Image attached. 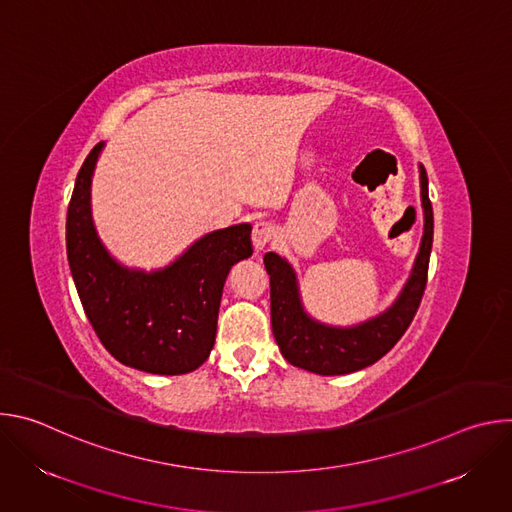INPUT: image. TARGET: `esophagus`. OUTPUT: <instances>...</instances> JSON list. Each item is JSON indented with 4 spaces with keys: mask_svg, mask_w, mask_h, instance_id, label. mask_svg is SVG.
<instances>
[{
    "mask_svg": "<svg viewBox=\"0 0 512 512\" xmlns=\"http://www.w3.org/2000/svg\"><path fill=\"white\" fill-rule=\"evenodd\" d=\"M275 237V227L273 223H267V221H259L253 225V233H251V241H253V247L255 251H261L265 249L271 239Z\"/></svg>",
    "mask_w": 512,
    "mask_h": 512,
    "instance_id": "esophagus-1",
    "label": "esophagus"
}]
</instances>
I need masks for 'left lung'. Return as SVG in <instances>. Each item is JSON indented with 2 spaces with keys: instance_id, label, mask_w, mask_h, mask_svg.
I'll return each instance as SVG.
<instances>
[{
  "instance_id": "obj_1",
  "label": "left lung",
  "mask_w": 512,
  "mask_h": 512,
  "mask_svg": "<svg viewBox=\"0 0 512 512\" xmlns=\"http://www.w3.org/2000/svg\"><path fill=\"white\" fill-rule=\"evenodd\" d=\"M419 180L425 225L415 265L395 304L367 322L334 328L310 318L300 300L294 267L275 253H265L263 263L271 285V328L289 364L318 375H348L377 362L405 334L423 298L433 243V208L421 164Z\"/></svg>"
}]
</instances>
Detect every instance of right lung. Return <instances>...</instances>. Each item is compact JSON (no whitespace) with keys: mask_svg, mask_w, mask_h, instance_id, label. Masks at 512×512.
<instances>
[{"mask_svg":"<svg viewBox=\"0 0 512 512\" xmlns=\"http://www.w3.org/2000/svg\"><path fill=\"white\" fill-rule=\"evenodd\" d=\"M103 145L97 143L81 166L66 214V255L81 304L119 362L154 375L190 373L214 346L231 267L253 253L251 225L204 235L160 271L119 265L91 218V178Z\"/></svg>","mask_w":512,"mask_h":512,"instance_id":"1","label":"right lung"}]
</instances>
